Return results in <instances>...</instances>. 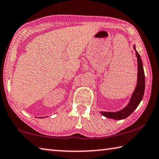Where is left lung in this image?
Wrapping results in <instances>:
<instances>
[{
    "instance_id": "1",
    "label": "left lung",
    "mask_w": 159,
    "mask_h": 159,
    "mask_svg": "<svg viewBox=\"0 0 159 159\" xmlns=\"http://www.w3.org/2000/svg\"><path fill=\"white\" fill-rule=\"evenodd\" d=\"M134 50L136 52V56L138 57V83H137L135 90L133 93V95L131 97V99L128 104L125 108H123L120 111L116 112H101V114L107 118H113V119L121 120L129 116L134 109H135L139 104L140 103L141 100L143 98L144 88H145V77L143 66H142V61L141 60L140 55L137 52L135 49V46L134 45Z\"/></svg>"
}]
</instances>
